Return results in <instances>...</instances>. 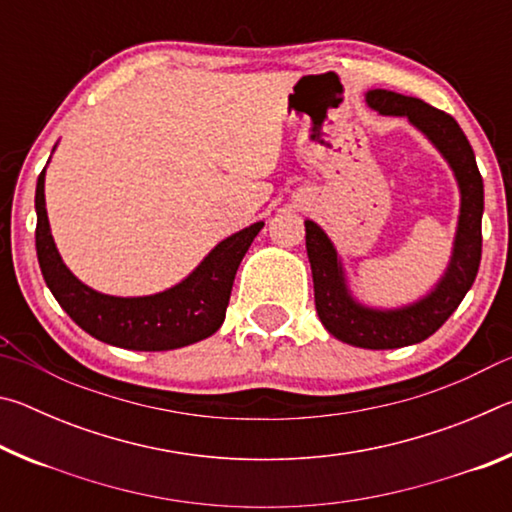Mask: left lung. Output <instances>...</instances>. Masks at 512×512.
Masks as SVG:
<instances>
[{
  "mask_svg": "<svg viewBox=\"0 0 512 512\" xmlns=\"http://www.w3.org/2000/svg\"><path fill=\"white\" fill-rule=\"evenodd\" d=\"M366 103L384 117H404L431 142L454 173L461 194L452 255L438 282L418 300L400 307H372L354 296L339 250L327 232L305 221L307 257L314 277V300L323 327L354 348L393 350L420 343L461 305L481 262L483 178L461 126L447 112L391 90H368Z\"/></svg>",
  "mask_w": 512,
  "mask_h": 512,
  "instance_id": "obj_1",
  "label": "left lung"
}]
</instances>
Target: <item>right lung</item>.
<instances>
[{
    "mask_svg": "<svg viewBox=\"0 0 512 512\" xmlns=\"http://www.w3.org/2000/svg\"><path fill=\"white\" fill-rule=\"evenodd\" d=\"M45 173L47 167L36 185L38 262L49 291L76 325L97 341L137 352L185 348L223 325L237 268L264 221L219 241L192 273L169 289L151 296H108L81 282L60 257L49 228Z\"/></svg>",
    "mask_w": 512,
    "mask_h": 512,
    "instance_id": "obj_1",
    "label": "right lung"
}]
</instances>
